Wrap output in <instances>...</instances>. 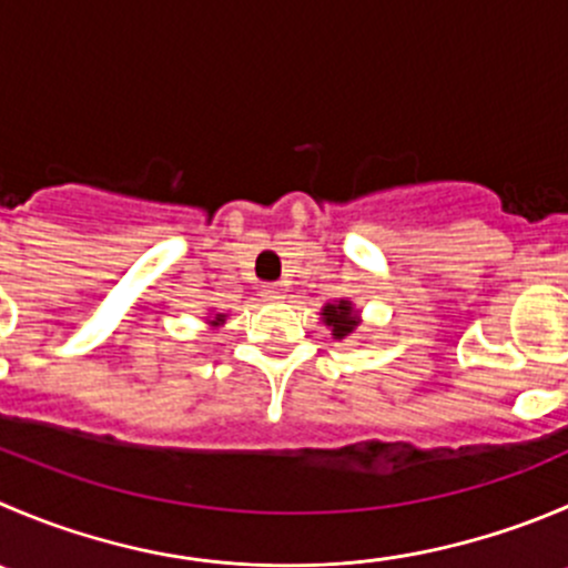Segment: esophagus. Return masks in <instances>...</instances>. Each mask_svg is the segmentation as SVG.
I'll list each match as a JSON object with an SVG mask.
<instances>
[{
  "mask_svg": "<svg viewBox=\"0 0 568 568\" xmlns=\"http://www.w3.org/2000/svg\"><path fill=\"white\" fill-rule=\"evenodd\" d=\"M261 294H263V300H268V302H280V300H285V288L280 283H266L261 288Z\"/></svg>",
  "mask_w": 568,
  "mask_h": 568,
  "instance_id": "obj_1",
  "label": "esophagus"
}]
</instances>
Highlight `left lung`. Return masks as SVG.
<instances>
[{"instance_id": "8db88e82", "label": "left lung", "mask_w": 568, "mask_h": 568, "mask_svg": "<svg viewBox=\"0 0 568 568\" xmlns=\"http://www.w3.org/2000/svg\"><path fill=\"white\" fill-rule=\"evenodd\" d=\"M324 322L333 327V335L335 338H344V335H349L352 329L357 327V316L352 313V305L349 302H338V305H327L324 307Z\"/></svg>"}]
</instances>
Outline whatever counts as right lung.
Wrapping results in <instances>:
<instances>
[{
    "instance_id": "obj_1",
    "label": "right lung",
    "mask_w": 568,
    "mask_h": 568,
    "mask_svg": "<svg viewBox=\"0 0 568 568\" xmlns=\"http://www.w3.org/2000/svg\"><path fill=\"white\" fill-rule=\"evenodd\" d=\"M219 322H224V316H216V324H219Z\"/></svg>"
}]
</instances>
